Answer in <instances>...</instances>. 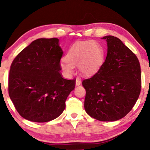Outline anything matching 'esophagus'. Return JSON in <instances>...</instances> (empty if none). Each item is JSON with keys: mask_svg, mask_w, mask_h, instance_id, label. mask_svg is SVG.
Here are the masks:
<instances>
[{"mask_svg": "<svg viewBox=\"0 0 150 150\" xmlns=\"http://www.w3.org/2000/svg\"><path fill=\"white\" fill-rule=\"evenodd\" d=\"M81 82H82V81H81L80 78L77 77L76 79V82H75V85H76V86H79L81 84Z\"/></svg>", "mask_w": 150, "mask_h": 150, "instance_id": "1", "label": "esophagus"}]
</instances>
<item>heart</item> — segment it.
<instances>
[{
    "label": "heart",
    "instance_id": "1",
    "mask_svg": "<svg viewBox=\"0 0 150 150\" xmlns=\"http://www.w3.org/2000/svg\"><path fill=\"white\" fill-rule=\"evenodd\" d=\"M104 51L95 41L88 40L73 44L62 59L61 68L67 75H72L77 65L82 75L90 76L99 71L104 63Z\"/></svg>",
    "mask_w": 150,
    "mask_h": 150
}]
</instances>
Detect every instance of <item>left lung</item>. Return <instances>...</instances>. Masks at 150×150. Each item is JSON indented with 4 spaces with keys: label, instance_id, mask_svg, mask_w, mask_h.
Segmentation results:
<instances>
[{
    "label": "left lung",
    "instance_id": "left-lung-1",
    "mask_svg": "<svg viewBox=\"0 0 150 150\" xmlns=\"http://www.w3.org/2000/svg\"><path fill=\"white\" fill-rule=\"evenodd\" d=\"M107 42V56L92 77L82 81L86 90L85 109L100 121H115L126 116L141 90L140 62L129 48L113 36Z\"/></svg>",
    "mask_w": 150,
    "mask_h": 150
}]
</instances>
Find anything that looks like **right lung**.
<instances>
[{
    "mask_svg": "<svg viewBox=\"0 0 150 150\" xmlns=\"http://www.w3.org/2000/svg\"><path fill=\"white\" fill-rule=\"evenodd\" d=\"M58 39H38L18 53L10 66L8 93L17 111L30 121L56 118L75 89V80L60 72L63 51Z\"/></svg>",
    "mask_w": 150,
    "mask_h": 150,
    "instance_id": "obj_1",
    "label": "right lung"
}]
</instances>
